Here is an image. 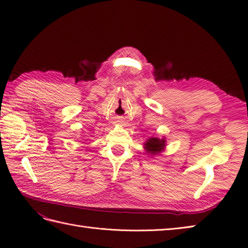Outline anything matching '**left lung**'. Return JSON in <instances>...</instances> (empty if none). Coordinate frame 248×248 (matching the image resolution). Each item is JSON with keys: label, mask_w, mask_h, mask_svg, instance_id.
I'll return each mask as SVG.
<instances>
[{"label": "left lung", "mask_w": 248, "mask_h": 248, "mask_svg": "<svg viewBox=\"0 0 248 248\" xmlns=\"http://www.w3.org/2000/svg\"><path fill=\"white\" fill-rule=\"evenodd\" d=\"M166 146L167 140L164 138L159 139L156 138V137H150V138L144 143V149L148 154H150L151 156H154V155H157L166 149Z\"/></svg>", "instance_id": "left-lung-1"}]
</instances>
